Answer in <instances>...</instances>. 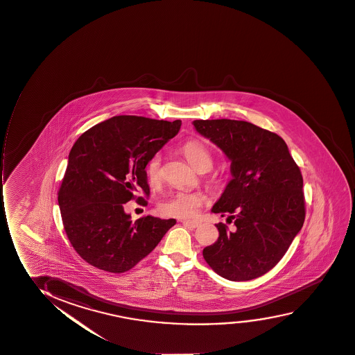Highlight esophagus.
Masks as SVG:
<instances>
[{"label":"esophagus","instance_id":"obj_1","mask_svg":"<svg viewBox=\"0 0 355 355\" xmlns=\"http://www.w3.org/2000/svg\"><path fill=\"white\" fill-rule=\"evenodd\" d=\"M181 223L186 225V227H189V229H196V227L200 225V223L197 222V220H181Z\"/></svg>","mask_w":355,"mask_h":355}]
</instances>
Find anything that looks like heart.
Instances as JSON below:
<instances>
[{"instance_id":"b5f03b06","label":"heart","mask_w":355,"mask_h":355,"mask_svg":"<svg viewBox=\"0 0 355 355\" xmlns=\"http://www.w3.org/2000/svg\"><path fill=\"white\" fill-rule=\"evenodd\" d=\"M182 154L189 164L199 173H205L212 167V156L202 143L189 141L182 146ZM162 158L155 155L146 164V179L151 186H158L162 181ZM214 182L218 180L214 178ZM204 204V197L200 193L189 191H175L164 198L159 204V212L167 217L192 218L199 212Z\"/></svg>"}]
</instances>
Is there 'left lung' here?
I'll return each mask as SVG.
<instances>
[{"mask_svg": "<svg viewBox=\"0 0 355 355\" xmlns=\"http://www.w3.org/2000/svg\"><path fill=\"white\" fill-rule=\"evenodd\" d=\"M194 128L222 150L232 179L211 211L219 237L202 255L231 282L259 278L282 260L305 219L303 176L277 133L242 120H194Z\"/></svg>", "mask_w": 355, "mask_h": 355, "instance_id": "1", "label": "left lung"}]
</instances>
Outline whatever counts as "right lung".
I'll return each instance as SVG.
<instances>
[{
	"instance_id": "1",
	"label": "right lung",
	"mask_w": 355,
	"mask_h": 355,
	"mask_svg": "<svg viewBox=\"0 0 355 355\" xmlns=\"http://www.w3.org/2000/svg\"><path fill=\"white\" fill-rule=\"evenodd\" d=\"M180 128L181 120L116 116L75 141L58 205L70 243L90 265L124 273L149 255L175 225V219L153 216L132 222L124 204L139 192L149 196L146 164Z\"/></svg>"
}]
</instances>
